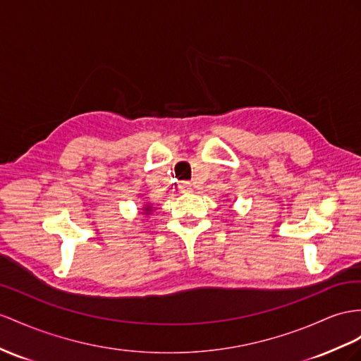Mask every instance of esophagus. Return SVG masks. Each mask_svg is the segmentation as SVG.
I'll return each instance as SVG.
<instances>
[{"mask_svg": "<svg viewBox=\"0 0 361 361\" xmlns=\"http://www.w3.org/2000/svg\"><path fill=\"white\" fill-rule=\"evenodd\" d=\"M178 189H180L183 193H189V192H192V184L188 183V181H183V183H180Z\"/></svg>", "mask_w": 361, "mask_h": 361, "instance_id": "obj_1", "label": "esophagus"}]
</instances>
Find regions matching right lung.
<instances>
[{
    "label": "right lung",
    "mask_w": 361,
    "mask_h": 361,
    "mask_svg": "<svg viewBox=\"0 0 361 361\" xmlns=\"http://www.w3.org/2000/svg\"><path fill=\"white\" fill-rule=\"evenodd\" d=\"M154 206L151 204V202H145V204H143V207L140 209V214L142 215H145V216H151L152 215V209Z\"/></svg>",
    "instance_id": "right-lung-1"
}]
</instances>
